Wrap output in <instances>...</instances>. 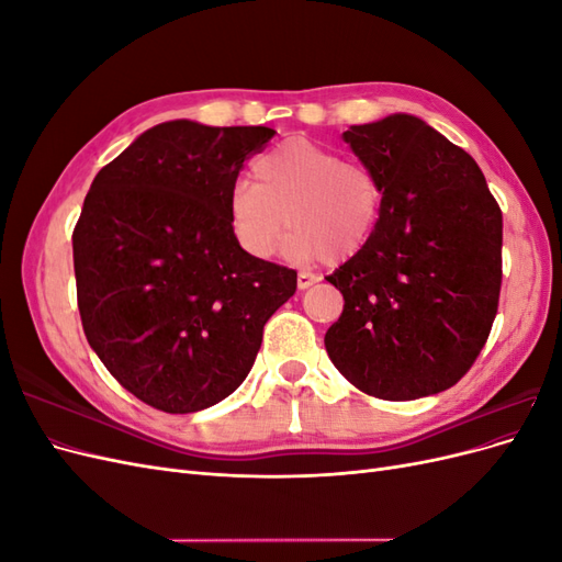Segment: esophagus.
Here are the masks:
<instances>
[{"label":"esophagus","instance_id":"esophagus-1","mask_svg":"<svg viewBox=\"0 0 562 562\" xmlns=\"http://www.w3.org/2000/svg\"><path fill=\"white\" fill-rule=\"evenodd\" d=\"M318 279H321V277L312 274V271H300V274H297V288H300V291H304V288L314 285Z\"/></svg>","mask_w":562,"mask_h":562}]
</instances>
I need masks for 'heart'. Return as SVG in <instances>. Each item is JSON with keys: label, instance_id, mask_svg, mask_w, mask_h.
<instances>
[{"label": "heart", "instance_id": "heart-1", "mask_svg": "<svg viewBox=\"0 0 562 562\" xmlns=\"http://www.w3.org/2000/svg\"><path fill=\"white\" fill-rule=\"evenodd\" d=\"M252 180L227 196L229 229L250 258L269 260L288 227L285 250L297 260L342 262L375 234L382 187L359 161L310 138H288L252 161Z\"/></svg>", "mask_w": 562, "mask_h": 562}]
</instances>
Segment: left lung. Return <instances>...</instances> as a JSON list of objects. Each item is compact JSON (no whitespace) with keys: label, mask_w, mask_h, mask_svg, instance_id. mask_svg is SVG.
<instances>
[{"label":"left lung","mask_w":562,"mask_h":562,"mask_svg":"<svg viewBox=\"0 0 562 562\" xmlns=\"http://www.w3.org/2000/svg\"><path fill=\"white\" fill-rule=\"evenodd\" d=\"M345 140L378 176L382 209L368 246L326 277L345 297L328 356L368 396L438 394L467 375L497 316L502 209L471 155L413 114Z\"/></svg>","instance_id":"left-lung-1"}]
</instances>
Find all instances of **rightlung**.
I'll list each match as a JSON object with an SVG mask.
<instances>
[{
  "instance_id": "obj_1",
  "label": "right lung",
  "mask_w": 562,
  "mask_h": 562,
  "mask_svg": "<svg viewBox=\"0 0 562 562\" xmlns=\"http://www.w3.org/2000/svg\"><path fill=\"white\" fill-rule=\"evenodd\" d=\"M267 126L145 131L103 166L72 232L77 307L98 359L135 398L184 415L250 372L297 271L255 260L229 229L227 196Z\"/></svg>"
}]
</instances>
